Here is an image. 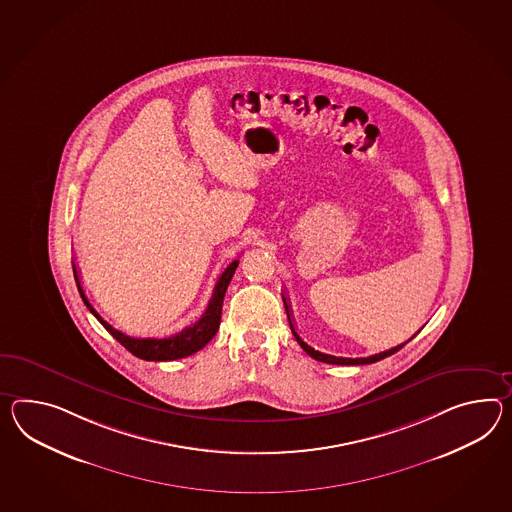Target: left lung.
<instances>
[{
    "instance_id": "1",
    "label": "left lung",
    "mask_w": 512,
    "mask_h": 512,
    "mask_svg": "<svg viewBox=\"0 0 512 512\" xmlns=\"http://www.w3.org/2000/svg\"><path fill=\"white\" fill-rule=\"evenodd\" d=\"M283 301H285V309H287L288 322H290V329H292V333H294V337L298 340V344H300L301 348L305 349V353L307 355H311L312 359H316V361L327 362V364H372V362L381 361V359H385L388 355H392V353H396L399 349L403 348L405 344H399L396 348L387 349V351H381V353H375V355H370V357H361V359H348V357H335V355H327V353H322V351H318V349L311 348L307 342H303V338L298 335V331H296V327H294V322H292V314H290V305L287 303V298L283 296Z\"/></svg>"
}]
</instances>
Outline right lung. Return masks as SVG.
I'll list each match as a JSON object with an SVG mask.
<instances>
[{
    "mask_svg": "<svg viewBox=\"0 0 512 512\" xmlns=\"http://www.w3.org/2000/svg\"><path fill=\"white\" fill-rule=\"evenodd\" d=\"M74 266V277L75 283H77V290L81 294V298L85 301L88 311L92 312L100 324L113 335L127 351H131L138 359H144V361H175V359H183L188 357L196 351H200L201 348H205V344L211 342L212 337L216 335L218 327H220V320H222V305H224L225 290L229 287L233 274L237 270L238 261H233L224 272L218 277L216 281V287L212 292L211 301L207 305V311L203 312L200 320L190 327H185L183 331H179L177 335L170 338H133L127 337L122 331L114 329L113 325L107 324L100 314L96 312V309L90 305L87 296H85V290L81 287V279L77 274V266L75 262H72Z\"/></svg>",
    "mask_w": 512,
    "mask_h": 512,
    "instance_id": "1",
    "label": "right lung"
}]
</instances>
